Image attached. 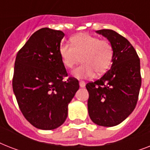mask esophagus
Masks as SVG:
<instances>
[{
  "instance_id": "1",
  "label": "esophagus",
  "mask_w": 150,
  "mask_h": 150,
  "mask_svg": "<svg viewBox=\"0 0 150 150\" xmlns=\"http://www.w3.org/2000/svg\"><path fill=\"white\" fill-rule=\"evenodd\" d=\"M79 86L81 87V88H83V87L86 86V83H85V82H83V81H80Z\"/></svg>"
}]
</instances>
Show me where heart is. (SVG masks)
Masks as SVG:
<instances>
[{
	"instance_id": "heart-1",
	"label": "heart",
	"mask_w": 150,
	"mask_h": 150,
	"mask_svg": "<svg viewBox=\"0 0 150 150\" xmlns=\"http://www.w3.org/2000/svg\"><path fill=\"white\" fill-rule=\"evenodd\" d=\"M71 44L62 43L59 54L66 68H71L81 58L82 64L72 71L77 79L93 77L95 72L102 75L109 69L114 57V48L107 40H100L87 33L75 35L71 39Z\"/></svg>"
}]
</instances>
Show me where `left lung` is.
Segmentation results:
<instances>
[{
    "instance_id": "1",
    "label": "left lung",
    "mask_w": 150,
    "mask_h": 150,
    "mask_svg": "<svg viewBox=\"0 0 150 150\" xmlns=\"http://www.w3.org/2000/svg\"><path fill=\"white\" fill-rule=\"evenodd\" d=\"M96 33L110 42L114 57L110 69L86 86L88 111L97 125L113 127L125 121L136 106L142 83L140 60L130 42L115 31L101 29Z\"/></svg>"
}]
</instances>
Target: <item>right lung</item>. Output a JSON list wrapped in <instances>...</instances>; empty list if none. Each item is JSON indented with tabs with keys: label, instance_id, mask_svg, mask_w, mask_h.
I'll return each instance as SVG.
<instances>
[{
	"label": "right lung",
	"instance_id": "1",
	"mask_svg": "<svg viewBox=\"0 0 150 150\" xmlns=\"http://www.w3.org/2000/svg\"><path fill=\"white\" fill-rule=\"evenodd\" d=\"M64 33L43 28L35 32L18 52L12 80L18 104L27 121L42 130L58 128L68 117V107L79 89L68 76L59 54Z\"/></svg>",
	"mask_w": 150,
	"mask_h": 150
}]
</instances>
